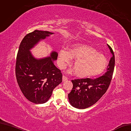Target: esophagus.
<instances>
[{
    "label": "esophagus",
    "mask_w": 131,
    "mask_h": 131,
    "mask_svg": "<svg viewBox=\"0 0 131 131\" xmlns=\"http://www.w3.org/2000/svg\"><path fill=\"white\" fill-rule=\"evenodd\" d=\"M67 80H68V78L66 77V76H64V75L63 76V77H62V81H63V82H64V81H67Z\"/></svg>",
    "instance_id": "1"
}]
</instances>
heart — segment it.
<instances>
[{
    "label": "heart",
    "mask_w": 131,
    "mask_h": 131,
    "mask_svg": "<svg viewBox=\"0 0 131 131\" xmlns=\"http://www.w3.org/2000/svg\"><path fill=\"white\" fill-rule=\"evenodd\" d=\"M74 63V70H68L69 73L76 72L78 78L85 79L100 75L107 67L106 57L99 53L96 49L86 45L77 44L71 48L69 52L61 49L58 53V64L61 68H64L71 61Z\"/></svg>",
    "instance_id": "obj_1"
}]
</instances>
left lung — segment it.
<instances>
[{"mask_svg":"<svg viewBox=\"0 0 131 131\" xmlns=\"http://www.w3.org/2000/svg\"><path fill=\"white\" fill-rule=\"evenodd\" d=\"M108 47L112 56L105 74L95 79L86 78L71 80L73 87L68 94V99L72 106L79 109L87 108L95 104L106 92L115 66L113 51L109 45Z\"/></svg>","mask_w":131,"mask_h":131,"instance_id":"1","label":"left lung"}]
</instances>
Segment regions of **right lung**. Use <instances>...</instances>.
Returning <instances> with one entry per match:
<instances>
[{
  "label": "right lung",
  "instance_id": "right-lung-1",
  "mask_svg": "<svg viewBox=\"0 0 131 131\" xmlns=\"http://www.w3.org/2000/svg\"><path fill=\"white\" fill-rule=\"evenodd\" d=\"M53 33L35 30L27 34L21 40L17 53L16 76L18 84L24 96L36 104L46 103L52 91L62 81L61 70L54 64L58 53L52 51L50 56L36 58L30 52L41 40Z\"/></svg>",
  "mask_w": 131,
  "mask_h": 131
}]
</instances>
